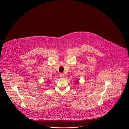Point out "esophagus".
I'll list each match as a JSON object with an SVG mask.
<instances>
[{
	"mask_svg": "<svg viewBox=\"0 0 129 129\" xmlns=\"http://www.w3.org/2000/svg\"><path fill=\"white\" fill-rule=\"evenodd\" d=\"M64 76H65V75H64V74L63 73H61L60 74V77H61V78H64Z\"/></svg>",
	"mask_w": 129,
	"mask_h": 129,
	"instance_id": "1",
	"label": "esophagus"
}]
</instances>
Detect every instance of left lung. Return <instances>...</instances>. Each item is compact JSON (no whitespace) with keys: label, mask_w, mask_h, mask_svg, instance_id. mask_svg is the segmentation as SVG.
<instances>
[{"label":"left lung","mask_w":129,"mask_h":129,"mask_svg":"<svg viewBox=\"0 0 129 129\" xmlns=\"http://www.w3.org/2000/svg\"><path fill=\"white\" fill-rule=\"evenodd\" d=\"M76 82H77H77H78V81H76Z\"/></svg>","instance_id":"left-lung-1"}]
</instances>
